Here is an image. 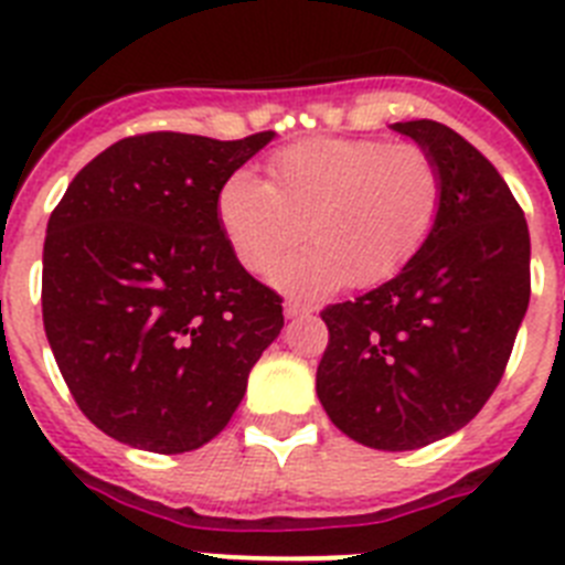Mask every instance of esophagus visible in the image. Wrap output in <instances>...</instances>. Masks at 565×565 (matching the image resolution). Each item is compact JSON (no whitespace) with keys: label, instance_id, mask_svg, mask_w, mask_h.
Listing matches in <instances>:
<instances>
[{"label":"esophagus","instance_id":"1","mask_svg":"<svg viewBox=\"0 0 565 565\" xmlns=\"http://www.w3.org/2000/svg\"><path fill=\"white\" fill-rule=\"evenodd\" d=\"M311 311H313V306H308V302H302V299H286V317L288 319L308 317Z\"/></svg>","mask_w":565,"mask_h":565}]
</instances>
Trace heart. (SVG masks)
<instances>
[{"label": "heart", "mask_w": 565, "mask_h": 565, "mask_svg": "<svg viewBox=\"0 0 565 565\" xmlns=\"http://www.w3.org/2000/svg\"><path fill=\"white\" fill-rule=\"evenodd\" d=\"M444 172L418 143L308 138L268 158V181L237 169L214 212L234 257L268 271L302 237L311 246L274 268L291 291L367 288L402 271L436 232Z\"/></svg>", "instance_id": "heart-1"}]
</instances>
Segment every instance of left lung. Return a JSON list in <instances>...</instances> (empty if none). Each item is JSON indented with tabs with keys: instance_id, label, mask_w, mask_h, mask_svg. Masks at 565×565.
<instances>
[{
	"instance_id": "8db88e82",
	"label": "left lung",
	"mask_w": 565,
	"mask_h": 565,
	"mask_svg": "<svg viewBox=\"0 0 565 565\" xmlns=\"http://www.w3.org/2000/svg\"><path fill=\"white\" fill-rule=\"evenodd\" d=\"M444 172L427 246L393 279L322 308L317 396L344 436L418 450L461 430L495 393L529 306V228L498 169L456 129L404 121Z\"/></svg>"
}]
</instances>
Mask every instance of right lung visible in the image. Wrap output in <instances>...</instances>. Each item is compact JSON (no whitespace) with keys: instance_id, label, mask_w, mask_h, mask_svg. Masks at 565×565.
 Wrapping results in <instances>:
<instances>
[{"instance_id":"right-lung-1","label":"right lung","mask_w":565,"mask_h":565,"mask_svg":"<svg viewBox=\"0 0 565 565\" xmlns=\"http://www.w3.org/2000/svg\"><path fill=\"white\" fill-rule=\"evenodd\" d=\"M271 138L129 135L50 214L44 331L78 411L107 436L198 450L277 339L282 297L239 266L214 212L221 183Z\"/></svg>"}]
</instances>
